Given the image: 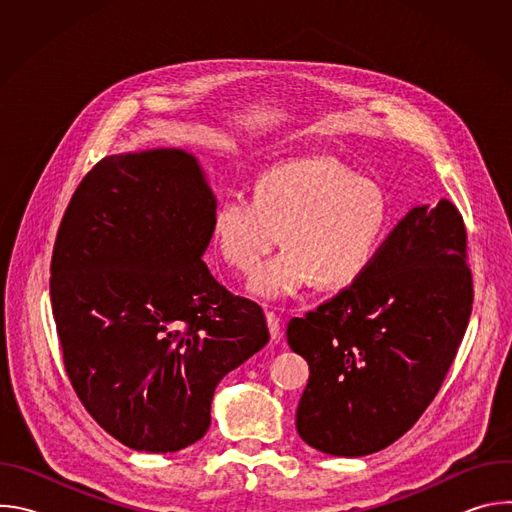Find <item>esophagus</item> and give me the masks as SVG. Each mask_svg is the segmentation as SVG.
Masks as SVG:
<instances>
[{"label": "esophagus", "mask_w": 512, "mask_h": 512, "mask_svg": "<svg viewBox=\"0 0 512 512\" xmlns=\"http://www.w3.org/2000/svg\"><path fill=\"white\" fill-rule=\"evenodd\" d=\"M265 320H267V328L271 334V340H279L281 336V320L275 312H265Z\"/></svg>", "instance_id": "obj_1"}]
</instances>
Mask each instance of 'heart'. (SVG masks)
Returning a JSON list of instances; mask_svg holds the SVG:
<instances>
[{
    "mask_svg": "<svg viewBox=\"0 0 512 512\" xmlns=\"http://www.w3.org/2000/svg\"><path fill=\"white\" fill-rule=\"evenodd\" d=\"M385 190L358 178L334 158L316 156L267 170L255 194H229L218 202L212 235L223 259L253 271L279 243L287 249L251 277L255 296L281 302L320 279L344 287L367 271L389 231Z\"/></svg>",
    "mask_w": 512,
    "mask_h": 512,
    "instance_id": "b5f03b06",
    "label": "heart"
}]
</instances>
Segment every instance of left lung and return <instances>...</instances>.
I'll list each match as a JSON object with an SVG mask.
<instances>
[{
	"label": "left lung",
	"mask_w": 512,
	"mask_h": 512,
	"mask_svg": "<svg viewBox=\"0 0 512 512\" xmlns=\"http://www.w3.org/2000/svg\"><path fill=\"white\" fill-rule=\"evenodd\" d=\"M468 235L458 206L413 208L360 279L287 324L310 364L296 427L332 456L391 446L423 415L456 358L472 314Z\"/></svg>",
	"instance_id": "8db88e82"
}]
</instances>
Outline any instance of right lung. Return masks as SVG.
<instances>
[{"label":"right lung","mask_w":512,"mask_h":512,"mask_svg":"<svg viewBox=\"0 0 512 512\" xmlns=\"http://www.w3.org/2000/svg\"><path fill=\"white\" fill-rule=\"evenodd\" d=\"M214 210L196 160L154 150L97 162L58 227L50 300L64 371L137 452L198 442L216 385L269 340L261 306L202 261Z\"/></svg>","instance_id":"obj_1"}]
</instances>
